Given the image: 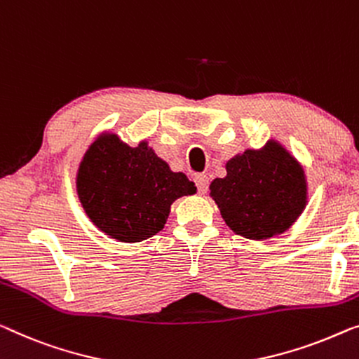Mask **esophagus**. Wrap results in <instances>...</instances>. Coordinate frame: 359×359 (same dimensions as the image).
Segmentation results:
<instances>
[{
	"label": "esophagus",
	"instance_id": "obj_1",
	"mask_svg": "<svg viewBox=\"0 0 359 359\" xmlns=\"http://www.w3.org/2000/svg\"><path fill=\"white\" fill-rule=\"evenodd\" d=\"M195 184H196L198 194L205 195L206 191H208V187H210V179H208V175H205V174L196 175V177H195Z\"/></svg>",
	"mask_w": 359,
	"mask_h": 359
}]
</instances>
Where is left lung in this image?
<instances>
[{
  "label": "left lung",
  "instance_id": "obj_1",
  "mask_svg": "<svg viewBox=\"0 0 359 359\" xmlns=\"http://www.w3.org/2000/svg\"><path fill=\"white\" fill-rule=\"evenodd\" d=\"M227 175L210 187L235 233L264 240L285 232L306 206L304 170L279 143L247 149L226 164Z\"/></svg>",
  "mask_w": 359,
  "mask_h": 359
}]
</instances>
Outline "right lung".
I'll list each match as a JSON object with an SVG mask.
<instances>
[{
    "mask_svg": "<svg viewBox=\"0 0 359 359\" xmlns=\"http://www.w3.org/2000/svg\"><path fill=\"white\" fill-rule=\"evenodd\" d=\"M195 191L194 182L172 172L147 142L132 148L114 133L96 138L77 172V194L87 216L111 238L127 243L156 235L170 205Z\"/></svg>",
    "mask_w": 359,
    "mask_h": 359,
    "instance_id": "add662e5",
    "label": "right lung"
}]
</instances>
